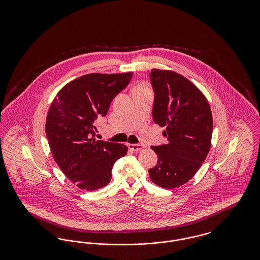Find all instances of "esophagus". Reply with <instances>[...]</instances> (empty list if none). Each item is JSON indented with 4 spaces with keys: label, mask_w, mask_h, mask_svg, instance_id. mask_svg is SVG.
I'll return each instance as SVG.
<instances>
[{
    "label": "esophagus",
    "mask_w": 260,
    "mask_h": 260,
    "mask_svg": "<svg viewBox=\"0 0 260 260\" xmlns=\"http://www.w3.org/2000/svg\"><path fill=\"white\" fill-rule=\"evenodd\" d=\"M128 148L133 151H139L143 148V146L141 144H128Z\"/></svg>",
    "instance_id": "obj_1"
}]
</instances>
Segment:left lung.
Masks as SVG:
<instances>
[{
	"label": "left lung",
	"mask_w": 260,
	"mask_h": 260,
	"mask_svg": "<svg viewBox=\"0 0 260 260\" xmlns=\"http://www.w3.org/2000/svg\"><path fill=\"white\" fill-rule=\"evenodd\" d=\"M155 91L153 120L166 126L168 144L152 146L158 156L149 170L153 183L173 189L188 182L206 160L212 136V115L204 93L182 75L153 69L150 73Z\"/></svg>",
	"instance_id": "obj_1"
}]
</instances>
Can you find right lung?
<instances>
[{
	"label": "right lung",
	"instance_id": "1",
	"mask_svg": "<svg viewBox=\"0 0 260 260\" xmlns=\"http://www.w3.org/2000/svg\"><path fill=\"white\" fill-rule=\"evenodd\" d=\"M133 74L81 76L62 87L50 104L46 135L52 157L80 189L95 191L107 185L115 161L126 155L124 144L98 140L93 122L107 114Z\"/></svg>",
	"mask_w": 260,
	"mask_h": 260
}]
</instances>
